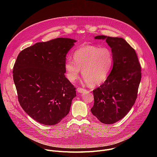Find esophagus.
Here are the masks:
<instances>
[{"mask_svg":"<svg viewBox=\"0 0 157 157\" xmlns=\"http://www.w3.org/2000/svg\"><path fill=\"white\" fill-rule=\"evenodd\" d=\"M77 91H78V93H82L86 92V89H82V88L78 87V88L77 89Z\"/></svg>","mask_w":157,"mask_h":157,"instance_id":"obj_1","label":"esophagus"}]
</instances>
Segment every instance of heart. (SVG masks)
I'll list each match as a JSON object with an SVG mask.
<instances>
[{
    "mask_svg": "<svg viewBox=\"0 0 157 157\" xmlns=\"http://www.w3.org/2000/svg\"><path fill=\"white\" fill-rule=\"evenodd\" d=\"M74 63L68 61L65 63L67 78L74 82L78 79L80 70L87 84L95 87L104 83L113 68L114 56L107 48L95 45H84L78 48L73 55Z\"/></svg>",
    "mask_w": 157,
    "mask_h": 157,
    "instance_id": "1",
    "label": "heart"
}]
</instances>
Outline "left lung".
Segmentation results:
<instances>
[{
	"mask_svg": "<svg viewBox=\"0 0 157 157\" xmlns=\"http://www.w3.org/2000/svg\"><path fill=\"white\" fill-rule=\"evenodd\" d=\"M113 53V67L107 80L93 91L92 114L103 124H112L124 117L136 102L141 81V66L134 50L122 38L98 35Z\"/></svg>",
	"mask_w": 157,
	"mask_h": 157,
	"instance_id": "obj_1",
	"label": "left lung"
}]
</instances>
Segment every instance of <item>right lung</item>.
<instances>
[{
	"instance_id": "1",
	"label": "right lung",
	"mask_w": 157,
	"mask_h": 157,
	"mask_svg": "<svg viewBox=\"0 0 157 157\" xmlns=\"http://www.w3.org/2000/svg\"><path fill=\"white\" fill-rule=\"evenodd\" d=\"M77 41L58 38L39 42L17 56L13 78L21 108L36 122L59 123L69 113L76 88L65 77L66 56Z\"/></svg>"
}]
</instances>
